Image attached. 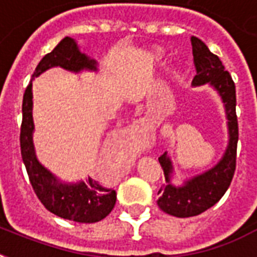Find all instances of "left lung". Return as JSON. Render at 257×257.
I'll return each instance as SVG.
<instances>
[{
	"label": "left lung",
	"instance_id": "8db88e82",
	"mask_svg": "<svg viewBox=\"0 0 257 257\" xmlns=\"http://www.w3.org/2000/svg\"><path fill=\"white\" fill-rule=\"evenodd\" d=\"M196 76L192 86L209 85L215 89L224 105L228 128V145L223 157L215 167L183 181L181 185L172 184L173 164L171 157L161 155L160 165L165 176V185L159 191L157 205L161 211L176 217H191L203 213L227 192L236 168V149L239 140V126L236 117V89L231 74L220 58L197 37H191Z\"/></svg>",
	"mask_w": 257,
	"mask_h": 257
}]
</instances>
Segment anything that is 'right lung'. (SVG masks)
<instances>
[{"instance_id": "right-lung-1", "label": "right lung", "mask_w": 257, "mask_h": 257, "mask_svg": "<svg viewBox=\"0 0 257 257\" xmlns=\"http://www.w3.org/2000/svg\"><path fill=\"white\" fill-rule=\"evenodd\" d=\"M62 68L72 73L82 70L97 72V61L82 53L76 40L62 38L50 53L42 57L32 80L52 68ZM33 82L30 81L22 100V124L20 143L21 156L30 184L44 207L62 219L77 223H97L112 212L116 191L102 187L96 180L65 183L38 161L33 144Z\"/></svg>"}]
</instances>
